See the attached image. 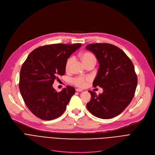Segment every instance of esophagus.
Masks as SVG:
<instances>
[{
	"label": "esophagus",
	"mask_w": 155,
	"mask_h": 155,
	"mask_svg": "<svg viewBox=\"0 0 155 155\" xmlns=\"http://www.w3.org/2000/svg\"><path fill=\"white\" fill-rule=\"evenodd\" d=\"M76 91L77 92H82L83 90H82V89H81V88H76Z\"/></svg>",
	"instance_id": "obj_1"
}]
</instances>
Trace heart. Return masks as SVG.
Instances as JSON below:
<instances>
[{
    "label": "heart",
    "mask_w": 155,
    "mask_h": 155,
    "mask_svg": "<svg viewBox=\"0 0 155 155\" xmlns=\"http://www.w3.org/2000/svg\"><path fill=\"white\" fill-rule=\"evenodd\" d=\"M80 58H81V59H82L83 63H84L85 66H87V65H88L89 64H91V63L95 64L96 61H97L95 56L91 52L85 51V52L82 53L80 55ZM73 60V59L72 57H70V58H68V60H67L66 63H65V70H66L67 71L70 70ZM89 80H90V78H89L77 77L72 80V82L76 86H78L80 87H83L86 85L87 82Z\"/></svg>",
    "instance_id": "heart-1"
}]
</instances>
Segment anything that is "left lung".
Here are the masks:
<instances>
[{"mask_svg":"<svg viewBox=\"0 0 155 155\" xmlns=\"http://www.w3.org/2000/svg\"><path fill=\"white\" fill-rule=\"evenodd\" d=\"M86 49L95 54L99 63L93 86L104 90L98 95L88 91L91 100L87 104V109L101 119L114 117L128 106L134 97L137 78L133 63L123 50L111 44H90Z\"/></svg>","mask_w":155,"mask_h":155,"instance_id":"left-lung-1","label":"left lung"}]
</instances>
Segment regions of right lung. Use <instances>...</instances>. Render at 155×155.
<instances>
[{"label": "right lung", "mask_w": 155, "mask_h": 155, "mask_svg": "<svg viewBox=\"0 0 155 155\" xmlns=\"http://www.w3.org/2000/svg\"><path fill=\"white\" fill-rule=\"evenodd\" d=\"M82 44H54L32 51L20 71L19 90L31 112L38 118L50 120L60 117L67 108L74 87L67 86L57 92L53 84L65 73V63Z\"/></svg>", "instance_id": "1"}]
</instances>
